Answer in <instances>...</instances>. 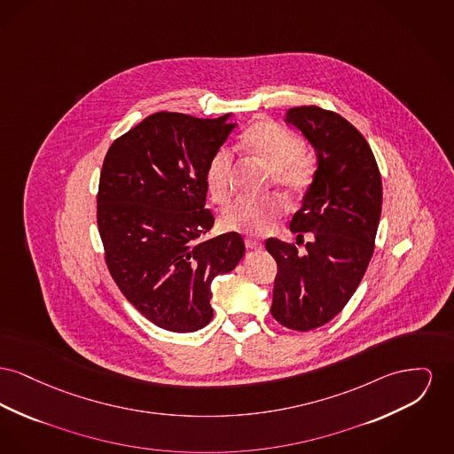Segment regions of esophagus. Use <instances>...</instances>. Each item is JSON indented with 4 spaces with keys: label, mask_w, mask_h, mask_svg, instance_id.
Masks as SVG:
<instances>
[{
    "label": "esophagus",
    "mask_w": 454,
    "mask_h": 454,
    "mask_svg": "<svg viewBox=\"0 0 454 454\" xmlns=\"http://www.w3.org/2000/svg\"><path fill=\"white\" fill-rule=\"evenodd\" d=\"M245 245L248 250H259L262 248V241L255 240V239H245Z\"/></svg>",
    "instance_id": "1"
}]
</instances>
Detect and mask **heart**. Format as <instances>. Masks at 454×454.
Masks as SVG:
<instances>
[{
    "mask_svg": "<svg viewBox=\"0 0 454 454\" xmlns=\"http://www.w3.org/2000/svg\"><path fill=\"white\" fill-rule=\"evenodd\" d=\"M243 147L274 171V182L288 193H300L312 182V166L301 158L305 142L290 129L274 121H259L245 130ZM233 153L221 145L206 166V187L215 204H224L231 195ZM283 206L274 197L241 199L221 214V226L243 235H262L281 215Z\"/></svg>",
    "mask_w": 454,
    "mask_h": 454,
    "instance_id": "b5f03b06",
    "label": "heart"
}]
</instances>
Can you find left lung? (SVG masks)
<instances>
[{"instance_id":"obj_1","label":"left lung","mask_w":454,"mask_h":454,"mask_svg":"<svg viewBox=\"0 0 454 454\" xmlns=\"http://www.w3.org/2000/svg\"><path fill=\"white\" fill-rule=\"evenodd\" d=\"M294 125L316 151L317 169L290 230L310 235L307 252L269 239L278 262L272 317L288 329L310 331L336 317L358 288L373 254L382 184L372 151L348 120L317 106L290 107Z\"/></svg>"}]
</instances>
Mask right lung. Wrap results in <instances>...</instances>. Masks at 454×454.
<instances>
[{
	"mask_svg": "<svg viewBox=\"0 0 454 454\" xmlns=\"http://www.w3.org/2000/svg\"><path fill=\"white\" fill-rule=\"evenodd\" d=\"M215 120L154 113L107 151L98 193V226L106 264L125 298L173 333H193L213 319L211 283L239 266V233L204 240L206 166L237 127Z\"/></svg>",
	"mask_w": 454,
	"mask_h": 454,
	"instance_id": "add662e5",
	"label": "right lung"
}]
</instances>
